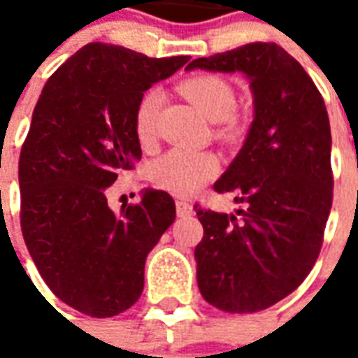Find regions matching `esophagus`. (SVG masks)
<instances>
[{
    "instance_id": "1",
    "label": "esophagus",
    "mask_w": 358,
    "mask_h": 358,
    "mask_svg": "<svg viewBox=\"0 0 358 358\" xmlns=\"http://www.w3.org/2000/svg\"><path fill=\"white\" fill-rule=\"evenodd\" d=\"M176 215H178V217H192V215H194L192 203L184 201V199H178V201H176Z\"/></svg>"
}]
</instances>
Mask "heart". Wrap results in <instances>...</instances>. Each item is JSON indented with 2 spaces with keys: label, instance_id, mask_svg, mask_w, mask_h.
Returning a JSON list of instances; mask_svg holds the SVG:
<instances>
[{
  "label": "heart",
  "instance_id": "b5f03b06",
  "mask_svg": "<svg viewBox=\"0 0 358 358\" xmlns=\"http://www.w3.org/2000/svg\"><path fill=\"white\" fill-rule=\"evenodd\" d=\"M180 92L186 95L195 107H199L205 117L210 120H222V132H236V120L230 115L236 109V94L230 82H226L215 74H199L187 80L180 82ZM163 105V92L149 90L141 97L136 115H134V130L138 140L143 145L153 141L157 132V118ZM220 171V159L213 151H194V149L174 148L166 151L149 166V178L159 189H164L172 195L195 194L205 186L210 178H215Z\"/></svg>",
  "mask_w": 358,
  "mask_h": 358
}]
</instances>
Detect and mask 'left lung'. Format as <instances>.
Wrapping results in <instances>:
<instances>
[{
  "label": "left lung",
  "mask_w": 358,
  "mask_h": 358,
  "mask_svg": "<svg viewBox=\"0 0 358 358\" xmlns=\"http://www.w3.org/2000/svg\"><path fill=\"white\" fill-rule=\"evenodd\" d=\"M243 73L253 122L215 192L232 194V215L197 209V285L226 313H257L287 297L322 248L334 176L328 110L305 69L276 43L255 42L192 61L187 71Z\"/></svg>",
  "instance_id": "8db88e82"
}]
</instances>
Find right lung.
Wrapping results in <instances>:
<instances>
[{"mask_svg": "<svg viewBox=\"0 0 358 358\" xmlns=\"http://www.w3.org/2000/svg\"><path fill=\"white\" fill-rule=\"evenodd\" d=\"M187 61L88 43L36 103L19 159L20 228L43 282L84 315L115 316L140 299L148 253L176 218L166 192L143 189L115 213L107 187L141 159L134 115L143 92Z\"/></svg>", "mask_w": 358, "mask_h": 358, "instance_id": "add662e5", "label": "right lung"}]
</instances>
